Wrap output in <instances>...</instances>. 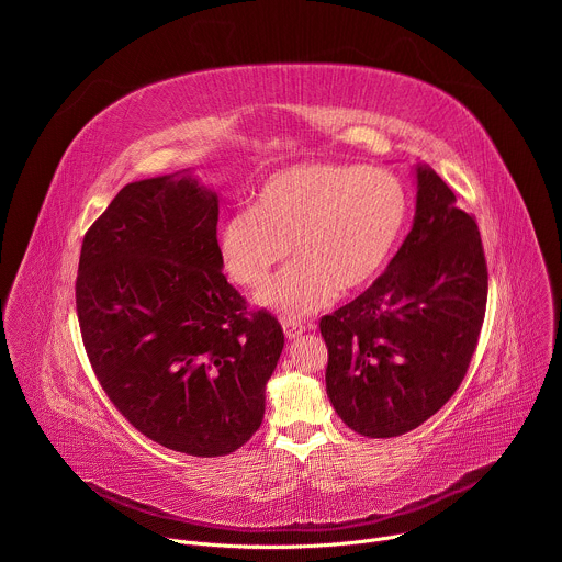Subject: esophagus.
<instances>
[{
    "instance_id": "obj_1",
    "label": "esophagus",
    "mask_w": 562,
    "mask_h": 562,
    "mask_svg": "<svg viewBox=\"0 0 562 562\" xmlns=\"http://www.w3.org/2000/svg\"><path fill=\"white\" fill-rule=\"evenodd\" d=\"M282 329H284V336H286L289 340H295V338H300V336H302L304 325L295 323V319H284V323H282Z\"/></svg>"
}]
</instances>
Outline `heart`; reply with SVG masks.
Masks as SVG:
<instances>
[{
    "label": "heart",
    "mask_w": 562,
    "mask_h": 562,
    "mask_svg": "<svg viewBox=\"0 0 562 562\" xmlns=\"http://www.w3.org/2000/svg\"><path fill=\"white\" fill-rule=\"evenodd\" d=\"M409 220V193L382 169L306 162L271 173L254 209L235 211L217 233L226 276L247 289L282 269L258 302L302 317L373 282L393 256Z\"/></svg>",
    "instance_id": "obj_1"
}]
</instances>
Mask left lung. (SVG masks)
Listing matches in <instances>:
<instances>
[{"label":"left lung","instance_id":"obj_1","mask_svg":"<svg viewBox=\"0 0 562 562\" xmlns=\"http://www.w3.org/2000/svg\"><path fill=\"white\" fill-rule=\"evenodd\" d=\"M416 217L386 271L319 319L327 395L367 438L429 420L467 375L487 308V262L473 215L429 167H416Z\"/></svg>","mask_w":562,"mask_h":562}]
</instances>
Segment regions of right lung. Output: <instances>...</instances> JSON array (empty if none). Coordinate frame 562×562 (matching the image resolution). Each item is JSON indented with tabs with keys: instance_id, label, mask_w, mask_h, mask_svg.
Listing matches in <instances>:
<instances>
[{
	"instance_id": "obj_1",
	"label": "right lung",
	"mask_w": 562,
	"mask_h": 562,
	"mask_svg": "<svg viewBox=\"0 0 562 562\" xmlns=\"http://www.w3.org/2000/svg\"><path fill=\"white\" fill-rule=\"evenodd\" d=\"M75 304L98 380L139 434L215 458L260 429L284 334L226 282L217 195L195 178L139 180L113 198L85 235Z\"/></svg>"
}]
</instances>
